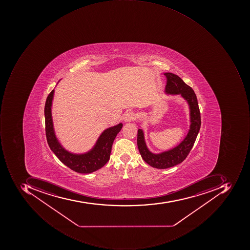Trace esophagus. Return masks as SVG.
<instances>
[{"mask_svg": "<svg viewBox=\"0 0 250 250\" xmlns=\"http://www.w3.org/2000/svg\"><path fill=\"white\" fill-rule=\"evenodd\" d=\"M135 113H133V112H127V113L125 114L124 121L125 122V123H130V122L134 121V120H135Z\"/></svg>", "mask_w": 250, "mask_h": 250, "instance_id": "34e87169", "label": "esophagus"}]
</instances>
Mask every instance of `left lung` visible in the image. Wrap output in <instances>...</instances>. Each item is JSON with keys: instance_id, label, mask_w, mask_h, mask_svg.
<instances>
[{"instance_id": "obj_1", "label": "left lung", "mask_w": 250, "mask_h": 250, "mask_svg": "<svg viewBox=\"0 0 250 250\" xmlns=\"http://www.w3.org/2000/svg\"><path fill=\"white\" fill-rule=\"evenodd\" d=\"M166 77V95H180L186 101L189 109L190 125L188 133L181 143L169 150L154 153L148 149L142 129L137 131V146L143 159L152 167L166 169L179 165L186 159L195 142L201 127V113L198 100L191 87L185 83L176 74L165 73Z\"/></svg>"}]
</instances>
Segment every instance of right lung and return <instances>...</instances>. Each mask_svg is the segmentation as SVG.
I'll return each mask as SVG.
<instances>
[{"label": "right lung", "mask_w": 250, "mask_h": 250, "mask_svg": "<svg viewBox=\"0 0 250 250\" xmlns=\"http://www.w3.org/2000/svg\"><path fill=\"white\" fill-rule=\"evenodd\" d=\"M54 94L55 89H53L46 98L44 108L46 140L51 150L62 163L77 173H91L102 168L109 161L112 145L118 133L121 131L123 123L105 129L88 152L83 153L70 152L62 145L55 131L52 115Z\"/></svg>", "instance_id": "right-lung-1"}]
</instances>
